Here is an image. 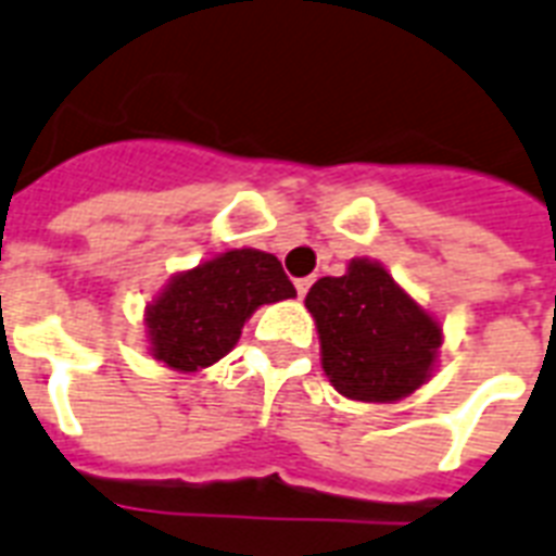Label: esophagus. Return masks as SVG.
<instances>
[{"label":"esophagus","instance_id":"esophagus-1","mask_svg":"<svg viewBox=\"0 0 556 556\" xmlns=\"http://www.w3.org/2000/svg\"><path fill=\"white\" fill-rule=\"evenodd\" d=\"M309 278H299V281H295V292H299V299H304V295H307V290H309Z\"/></svg>","mask_w":556,"mask_h":556}]
</instances>
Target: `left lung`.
Returning a JSON list of instances; mask_svg holds the SVG:
<instances>
[{
  "label": "left lung",
  "instance_id": "obj_1",
  "mask_svg": "<svg viewBox=\"0 0 556 556\" xmlns=\"http://www.w3.org/2000/svg\"><path fill=\"white\" fill-rule=\"evenodd\" d=\"M304 307L316 318L321 368L342 397L394 403L432 377L441 321L377 261L354 257L345 275L318 278Z\"/></svg>",
  "mask_w": 556,
  "mask_h": 556
}]
</instances>
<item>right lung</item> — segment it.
Segmentation results:
<instances>
[{
	"instance_id": "add662e5",
	"label": "right lung",
	"mask_w": 556,
	"mask_h": 556,
	"mask_svg": "<svg viewBox=\"0 0 556 556\" xmlns=\"http://www.w3.org/2000/svg\"><path fill=\"white\" fill-rule=\"evenodd\" d=\"M281 261L261 249H229L176 273L144 309L150 356L174 371L208 368L238 345L261 304L292 299Z\"/></svg>"
}]
</instances>
